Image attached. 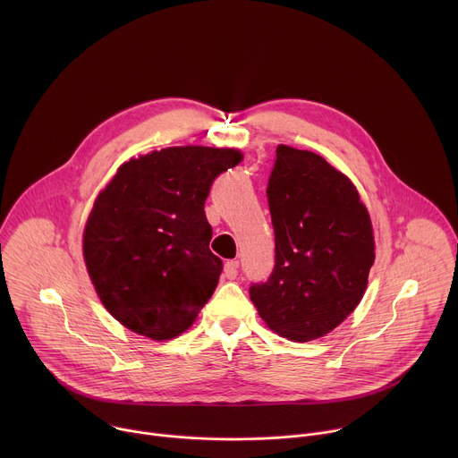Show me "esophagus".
Instances as JSON below:
<instances>
[{"mask_svg": "<svg viewBox=\"0 0 458 458\" xmlns=\"http://www.w3.org/2000/svg\"><path fill=\"white\" fill-rule=\"evenodd\" d=\"M237 272H239V263H237V260H226V263H225V270H223L225 277H226V279H235V277H237Z\"/></svg>", "mask_w": 458, "mask_h": 458, "instance_id": "esophagus-1", "label": "esophagus"}]
</instances>
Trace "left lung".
<instances>
[{
    "instance_id": "8db88e82",
    "label": "left lung",
    "mask_w": 458,
    "mask_h": 458,
    "mask_svg": "<svg viewBox=\"0 0 458 458\" xmlns=\"http://www.w3.org/2000/svg\"><path fill=\"white\" fill-rule=\"evenodd\" d=\"M268 182L276 232L270 279L250 299L270 330L293 343L320 339L359 306L375 237L357 186L324 157L279 145Z\"/></svg>"
}]
</instances>
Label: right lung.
<instances>
[{"mask_svg": "<svg viewBox=\"0 0 458 458\" xmlns=\"http://www.w3.org/2000/svg\"><path fill=\"white\" fill-rule=\"evenodd\" d=\"M239 148L168 147L123 163L98 193L83 259L108 313L130 332L170 341L208 302L223 260L208 248L205 201Z\"/></svg>", "mask_w": 458, "mask_h": 458, "instance_id": "right-lung-1", "label": "right lung"}]
</instances>
